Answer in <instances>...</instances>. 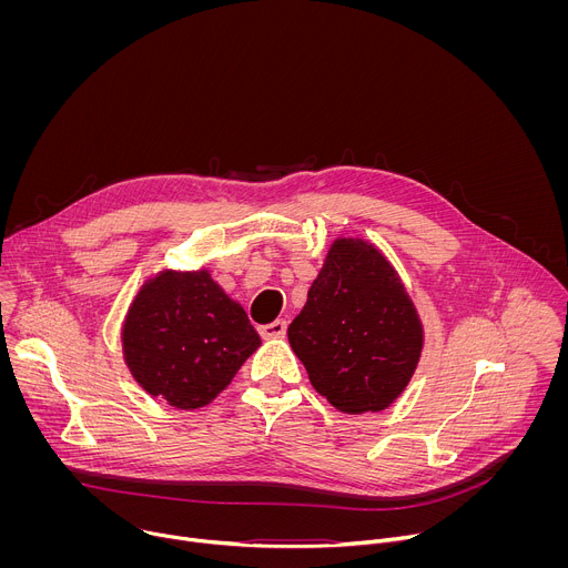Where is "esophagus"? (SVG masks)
<instances>
[{"label": "esophagus", "instance_id": "34e87169", "mask_svg": "<svg viewBox=\"0 0 568 568\" xmlns=\"http://www.w3.org/2000/svg\"><path fill=\"white\" fill-rule=\"evenodd\" d=\"M287 333V323L283 318H276L274 323H267V326L261 328V337L265 339H283Z\"/></svg>", "mask_w": 568, "mask_h": 568}]
</instances>
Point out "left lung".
I'll use <instances>...</instances> for the list:
<instances>
[{"label": "left lung", "mask_w": 568, "mask_h": 568, "mask_svg": "<svg viewBox=\"0 0 568 568\" xmlns=\"http://www.w3.org/2000/svg\"><path fill=\"white\" fill-rule=\"evenodd\" d=\"M287 339L316 393L344 414H366L407 388L423 323L382 252L362 237H337Z\"/></svg>", "instance_id": "1"}]
</instances>
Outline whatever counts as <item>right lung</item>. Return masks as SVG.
Listing matches in <instances>:
<instances>
[{
  "label": "right lung",
  "mask_w": 568,
  "mask_h": 568,
  "mask_svg": "<svg viewBox=\"0 0 568 568\" xmlns=\"http://www.w3.org/2000/svg\"><path fill=\"white\" fill-rule=\"evenodd\" d=\"M121 339L139 386L184 412L209 404L261 346L247 312L209 270H164L143 283Z\"/></svg>",
  "instance_id": "1"
}]
</instances>
